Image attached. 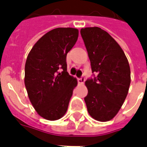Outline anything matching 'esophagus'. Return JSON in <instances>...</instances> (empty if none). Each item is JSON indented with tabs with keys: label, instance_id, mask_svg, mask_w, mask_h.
Segmentation results:
<instances>
[{
	"label": "esophagus",
	"instance_id": "34e87169",
	"mask_svg": "<svg viewBox=\"0 0 147 147\" xmlns=\"http://www.w3.org/2000/svg\"><path fill=\"white\" fill-rule=\"evenodd\" d=\"M85 82V77L82 76L80 79H78V83L80 84H83V83Z\"/></svg>",
	"mask_w": 147,
	"mask_h": 147
}]
</instances>
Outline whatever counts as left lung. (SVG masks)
I'll use <instances>...</instances> for the list:
<instances>
[{
    "label": "left lung",
    "instance_id": "8db88e82",
    "mask_svg": "<svg viewBox=\"0 0 147 147\" xmlns=\"http://www.w3.org/2000/svg\"><path fill=\"white\" fill-rule=\"evenodd\" d=\"M80 34L92 72L97 74L85 82L88 90L84 98L87 111L94 120L109 121L117 115L127 95L131 83L129 64L123 49L105 30L86 27Z\"/></svg>",
    "mask_w": 147,
    "mask_h": 147
}]
</instances>
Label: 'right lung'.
<instances>
[{
	"instance_id": "right-lung-1",
	"label": "right lung",
	"mask_w": 147,
	"mask_h": 147,
	"mask_svg": "<svg viewBox=\"0 0 147 147\" xmlns=\"http://www.w3.org/2000/svg\"><path fill=\"white\" fill-rule=\"evenodd\" d=\"M79 30L58 27L34 44L25 64L24 83L31 104L49 120L61 119L67 112L77 80L67 71V53L76 44Z\"/></svg>"
}]
</instances>
